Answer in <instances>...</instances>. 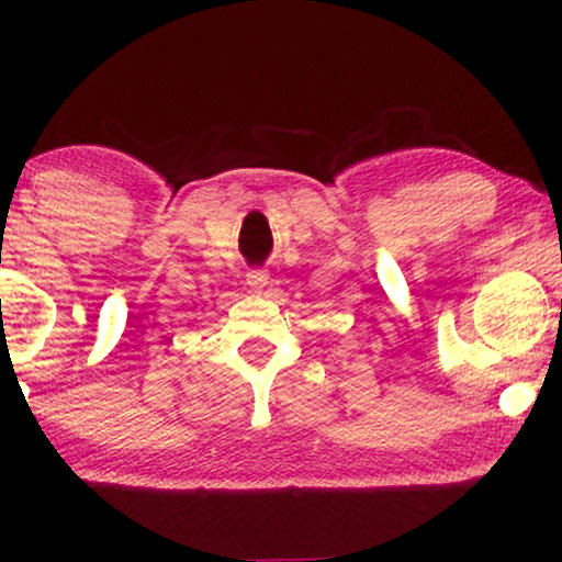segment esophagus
I'll return each instance as SVG.
<instances>
[{
  "label": "esophagus",
  "mask_w": 562,
  "mask_h": 562,
  "mask_svg": "<svg viewBox=\"0 0 562 562\" xmlns=\"http://www.w3.org/2000/svg\"><path fill=\"white\" fill-rule=\"evenodd\" d=\"M245 283H248L250 291H263L268 286V273L266 271H248V276H245Z\"/></svg>",
  "instance_id": "1"
}]
</instances>
